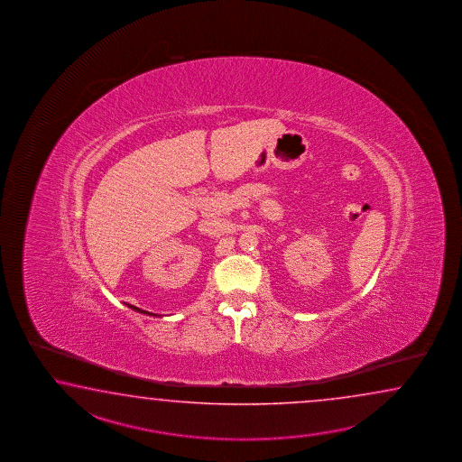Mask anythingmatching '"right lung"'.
Instances as JSON below:
<instances>
[{"label":"right lung","instance_id":"1","mask_svg":"<svg viewBox=\"0 0 462 462\" xmlns=\"http://www.w3.org/2000/svg\"><path fill=\"white\" fill-rule=\"evenodd\" d=\"M130 307H134V305H130ZM134 309H135V310H138V312H143V314H145V310H140V309H137V307H134Z\"/></svg>","mask_w":462,"mask_h":462}]
</instances>
